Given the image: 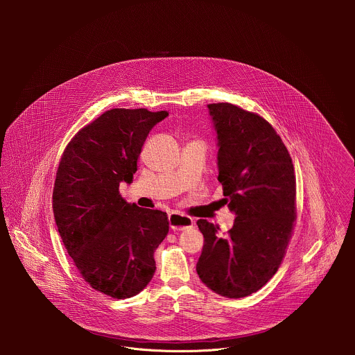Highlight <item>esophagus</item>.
I'll return each mask as SVG.
<instances>
[{
  "mask_svg": "<svg viewBox=\"0 0 355 355\" xmlns=\"http://www.w3.org/2000/svg\"><path fill=\"white\" fill-rule=\"evenodd\" d=\"M169 225L173 231H183L186 228H190L194 225V220L189 216L179 214V213H171L169 214Z\"/></svg>",
  "mask_w": 355,
  "mask_h": 355,
  "instance_id": "34e87169",
  "label": "esophagus"
}]
</instances>
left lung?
<instances>
[{
	"label": "left lung",
	"mask_w": 355,
	"mask_h": 355,
	"mask_svg": "<svg viewBox=\"0 0 355 355\" xmlns=\"http://www.w3.org/2000/svg\"><path fill=\"white\" fill-rule=\"evenodd\" d=\"M218 141V182L234 227L198 220L205 238L197 272L211 291L243 298L277 272L297 218V180L291 155L259 114L228 102L209 103Z\"/></svg>",
	"instance_id": "obj_1"
}]
</instances>
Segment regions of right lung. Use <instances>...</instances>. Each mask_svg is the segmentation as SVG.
Masks as SVG:
<instances>
[{
  "label": "right lung",
  "instance_id": "obj_1",
  "mask_svg": "<svg viewBox=\"0 0 355 355\" xmlns=\"http://www.w3.org/2000/svg\"><path fill=\"white\" fill-rule=\"evenodd\" d=\"M166 110L114 107L69 141L53 189L61 241L83 280L116 300L139 294L155 272L154 250L165 239V211L128 203L119 193L131 183L138 157Z\"/></svg>",
  "mask_w": 355,
  "mask_h": 355
}]
</instances>
